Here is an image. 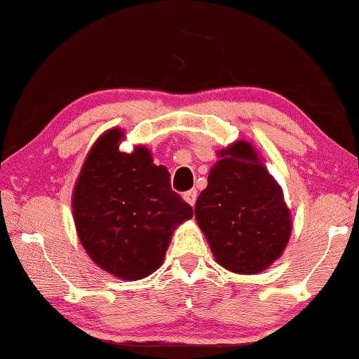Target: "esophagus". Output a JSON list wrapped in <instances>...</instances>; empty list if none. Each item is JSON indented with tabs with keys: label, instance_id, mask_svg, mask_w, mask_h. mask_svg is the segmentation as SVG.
I'll list each match as a JSON object with an SVG mask.
<instances>
[{
	"label": "esophagus",
	"instance_id": "esophagus-1",
	"mask_svg": "<svg viewBox=\"0 0 359 359\" xmlns=\"http://www.w3.org/2000/svg\"><path fill=\"white\" fill-rule=\"evenodd\" d=\"M196 198H198V191L196 190H188L187 193H184V199H185L188 204L191 205V208H193L194 204H196Z\"/></svg>",
	"mask_w": 359,
	"mask_h": 359
}]
</instances>
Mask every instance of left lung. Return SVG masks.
Masks as SVG:
<instances>
[{
	"label": "left lung",
	"mask_w": 359,
	"mask_h": 359,
	"mask_svg": "<svg viewBox=\"0 0 359 359\" xmlns=\"http://www.w3.org/2000/svg\"><path fill=\"white\" fill-rule=\"evenodd\" d=\"M218 156L194 217L218 264L236 274H258L288 244L290 209L252 144L238 141Z\"/></svg>",
	"instance_id": "left-lung-1"
}]
</instances>
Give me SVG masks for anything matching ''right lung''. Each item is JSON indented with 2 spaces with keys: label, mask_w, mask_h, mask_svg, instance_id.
I'll return each mask as SVG.
<instances>
[{
  "label": "right lung",
  "mask_w": 359,
  "mask_h": 359,
  "mask_svg": "<svg viewBox=\"0 0 359 359\" xmlns=\"http://www.w3.org/2000/svg\"><path fill=\"white\" fill-rule=\"evenodd\" d=\"M123 131H106L90 150L72 193V214L93 263L123 280H139L163 264L174 229L193 209L171 188L144 145L118 150Z\"/></svg>",
  "instance_id": "1"
}]
</instances>
